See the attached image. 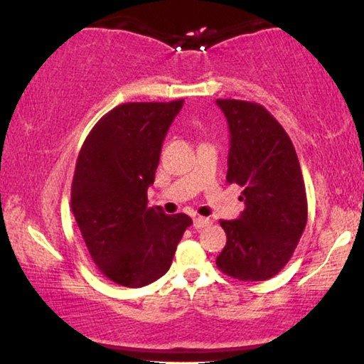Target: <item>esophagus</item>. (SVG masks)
Masks as SVG:
<instances>
[{
	"label": "esophagus",
	"mask_w": 364,
	"mask_h": 364,
	"mask_svg": "<svg viewBox=\"0 0 364 364\" xmlns=\"http://www.w3.org/2000/svg\"><path fill=\"white\" fill-rule=\"evenodd\" d=\"M208 225H212L210 218H205V217H196V218H193V227H196V228H203V227H208Z\"/></svg>",
	"instance_id": "1"
}]
</instances>
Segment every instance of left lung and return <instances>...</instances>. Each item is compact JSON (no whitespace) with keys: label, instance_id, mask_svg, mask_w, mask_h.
I'll return each mask as SVG.
<instances>
[{"label":"left lung","instance_id":"1","mask_svg":"<svg viewBox=\"0 0 364 364\" xmlns=\"http://www.w3.org/2000/svg\"><path fill=\"white\" fill-rule=\"evenodd\" d=\"M217 104L230 129L227 182L242 187L245 202L237 220H220L227 243L217 267L240 282H263L287 265L306 227L301 167L291 139L262 104Z\"/></svg>","mask_w":364,"mask_h":364}]
</instances>
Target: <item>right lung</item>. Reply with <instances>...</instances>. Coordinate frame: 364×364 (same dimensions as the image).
<instances>
[{
	"instance_id": "obj_1",
	"label": "right lung",
	"mask_w": 364,
	"mask_h": 364,
	"mask_svg": "<svg viewBox=\"0 0 364 364\" xmlns=\"http://www.w3.org/2000/svg\"><path fill=\"white\" fill-rule=\"evenodd\" d=\"M182 104H121L99 119L79 151L71 208L92 262L117 285L139 288L161 278L192 225L186 213L147 207L162 142Z\"/></svg>"
}]
</instances>
